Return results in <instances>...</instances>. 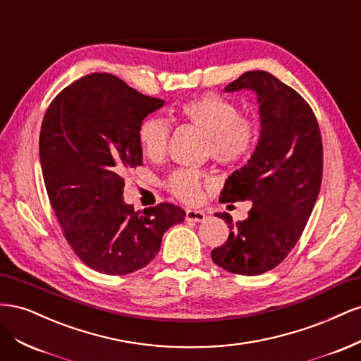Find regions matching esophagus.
Wrapping results in <instances>:
<instances>
[{
  "mask_svg": "<svg viewBox=\"0 0 361 361\" xmlns=\"http://www.w3.org/2000/svg\"><path fill=\"white\" fill-rule=\"evenodd\" d=\"M204 212L202 211H194V209H187L185 211V220L187 221H194V223H200L204 220Z\"/></svg>",
  "mask_w": 361,
  "mask_h": 361,
  "instance_id": "34e87169",
  "label": "esophagus"
}]
</instances>
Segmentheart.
<instances>
[{
    "label": "heart",
    "instance_id": "obj_1",
    "mask_svg": "<svg viewBox=\"0 0 361 361\" xmlns=\"http://www.w3.org/2000/svg\"><path fill=\"white\" fill-rule=\"evenodd\" d=\"M176 117L206 134L204 150L218 164L235 167L247 161L256 149L260 126L251 116L241 114L239 106L216 93H204L182 102ZM170 140V126L162 118L149 116L141 120L137 141L141 154L150 161L166 155ZM212 182L211 174L202 170L178 169L166 180L167 191L183 203L194 204L202 199L204 185Z\"/></svg>",
    "mask_w": 361,
    "mask_h": 361
}]
</instances>
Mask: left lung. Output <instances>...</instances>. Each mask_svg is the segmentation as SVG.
Listing matches in <instances>:
<instances>
[{
	"mask_svg": "<svg viewBox=\"0 0 361 361\" xmlns=\"http://www.w3.org/2000/svg\"><path fill=\"white\" fill-rule=\"evenodd\" d=\"M241 89L259 96L260 138L247 166L226 180L220 202L251 200V209L238 223L215 214L231 232L211 257L233 274L259 276L281 264L302 235L319 194L324 152L318 120L292 87L265 71H250L226 92Z\"/></svg>",
	"mask_w": 361,
	"mask_h": 361,
	"instance_id": "8db88e82",
	"label": "left lung"
}]
</instances>
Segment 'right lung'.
<instances>
[{
	"instance_id": "1",
	"label": "right lung",
	"mask_w": 361,
	"mask_h": 361,
	"mask_svg": "<svg viewBox=\"0 0 361 361\" xmlns=\"http://www.w3.org/2000/svg\"><path fill=\"white\" fill-rule=\"evenodd\" d=\"M162 105L96 72L63 89L43 117L39 152L51 206L75 255L102 274L146 267L167 228L185 218L176 204L135 212L122 197L126 173L143 166L138 125Z\"/></svg>"
}]
</instances>
